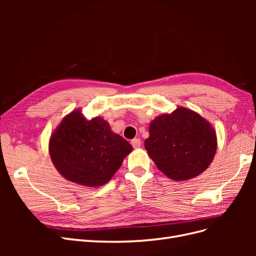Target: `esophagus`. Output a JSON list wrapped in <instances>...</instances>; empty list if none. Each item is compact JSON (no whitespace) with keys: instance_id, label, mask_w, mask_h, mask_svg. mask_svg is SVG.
Returning <instances> with one entry per match:
<instances>
[{"instance_id":"1","label":"esophagus","mask_w":256,"mask_h":256,"mask_svg":"<svg viewBox=\"0 0 256 256\" xmlns=\"http://www.w3.org/2000/svg\"><path fill=\"white\" fill-rule=\"evenodd\" d=\"M131 145L134 146V148H138V147L141 146V140L140 138H134V140L131 141Z\"/></svg>"}]
</instances>
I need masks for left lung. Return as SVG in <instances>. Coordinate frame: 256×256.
Listing matches in <instances>:
<instances>
[{"label":"left lung","mask_w":256,"mask_h":256,"mask_svg":"<svg viewBox=\"0 0 256 256\" xmlns=\"http://www.w3.org/2000/svg\"><path fill=\"white\" fill-rule=\"evenodd\" d=\"M144 145L159 171L173 180H189L212 164L216 152L212 125L198 112L177 106L150 124Z\"/></svg>","instance_id":"8db88e82"}]
</instances>
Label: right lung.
<instances>
[{
    "label": "right lung",
    "mask_w": 256,
    "mask_h": 256,
    "mask_svg": "<svg viewBox=\"0 0 256 256\" xmlns=\"http://www.w3.org/2000/svg\"><path fill=\"white\" fill-rule=\"evenodd\" d=\"M53 166L65 180L84 187H102L111 180L132 150L102 116L86 120L81 109L68 113L49 140Z\"/></svg>",
    "instance_id": "add662e5"
}]
</instances>
